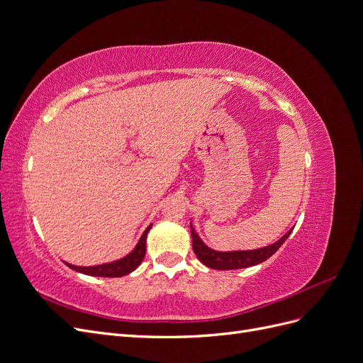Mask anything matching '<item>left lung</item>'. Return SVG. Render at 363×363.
<instances>
[{"instance_id": "1", "label": "left lung", "mask_w": 363, "mask_h": 363, "mask_svg": "<svg viewBox=\"0 0 363 363\" xmlns=\"http://www.w3.org/2000/svg\"><path fill=\"white\" fill-rule=\"evenodd\" d=\"M292 230L284 235L281 239H279L276 244L268 245L265 248L259 250H250V251H230V252H221L215 251L206 247L201 239L196 236L194 232V227L191 225V233H192V248L195 256L199 257L206 267L212 269H240V268H248L252 265H257V263L265 262L269 259L274 252H276L284 240L289 238Z\"/></svg>"}]
</instances>
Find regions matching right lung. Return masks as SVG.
I'll return each instance as SVG.
<instances>
[{"label": "right lung", "instance_id": "1", "mask_svg": "<svg viewBox=\"0 0 363 363\" xmlns=\"http://www.w3.org/2000/svg\"><path fill=\"white\" fill-rule=\"evenodd\" d=\"M151 227V225H150ZM150 227L145 230L144 235H142L140 240L138 242L136 248L130 252V255L124 259L112 262V263H104V265H96V267H75V265H67L72 268L74 271H79L83 274H87V276H95V277H123L125 274H130L131 271H135L140 262L144 260L145 256V244H147V233Z\"/></svg>", "mask_w": 363, "mask_h": 363}]
</instances>
